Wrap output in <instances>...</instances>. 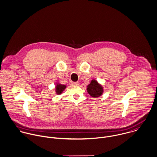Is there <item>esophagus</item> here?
I'll use <instances>...</instances> for the list:
<instances>
[{
	"mask_svg": "<svg viewBox=\"0 0 157 157\" xmlns=\"http://www.w3.org/2000/svg\"><path fill=\"white\" fill-rule=\"evenodd\" d=\"M72 85H79V82H73V83H72Z\"/></svg>",
	"mask_w": 157,
	"mask_h": 157,
	"instance_id": "obj_1",
	"label": "esophagus"
}]
</instances>
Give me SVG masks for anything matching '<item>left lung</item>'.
Returning <instances> with one entry per match:
<instances>
[{"instance_id": "left-lung-1", "label": "left lung", "mask_w": 157, "mask_h": 157, "mask_svg": "<svg viewBox=\"0 0 157 157\" xmlns=\"http://www.w3.org/2000/svg\"><path fill=\"white\" fill-rule=\"evenodd\" d=\"M88 93L93 98H98L102 96L104 93V87L96 80L93 79L87 86Z\"/></svg>"}]
</instances>
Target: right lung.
<instances>
[{"label": "right lung", "instance_id": "add662e5", "mask_svg": "<svg viewBox=\"0 0 157 157\" xmlns=\"http://www.w3.org/2000/svg\"><path fill=\"white\" fill-rule=\"evenodd\" d=\"M66 88V85H62L60 83H56L55 87V92L57 95H60Z\"/></svg>", "mask_w": 157, "mask_h": 157}]
</instances>
